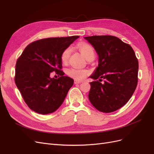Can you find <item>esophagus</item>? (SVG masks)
Wrapping results in <instances>:
<instances>
[{"mask_svg": "<svg viewBox=\"0 0 154 154\" xmlns=\"http://www.w3.org/2000/svg\"><path fill=\"white\" fill-rule=\"evenodd\" d=\"M82 82V81H79V80H74V83H75V84H79V83H81Z\"/></svg>", "mask_w": 154, "mask_h": 154, "instance_id": "esophagus-1", "label": "esophagus"}]
</instances>
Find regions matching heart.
Returning a JSON list of instances; mask_svg holds the SVG:
<instances>
[{
  "instance_id": "heart-1",
  "label": "heart",
  "mask_w": 154,
  "mask_h": 154,
  "mask_svg": "<svg viewBox=\"0 0 154 154\" xmlns=\"http://www.w3.org/2000/svg\"><path fill=\"white\" fill-rule=\"evenodd\" d=\"M78 49L80 51L82 54L88 60L92 57H94L95 53L94 48L89 44L87 43H80L78 45ZM71 54V48L67 47L65 49L60 56V60L62 63H66L68 62L70 56ZM67 74L72 78L78 80H81L84 78L88 74V70L84 69H78L75 67L69 68L67 70Z\"/></svg>"
}]
</instances>
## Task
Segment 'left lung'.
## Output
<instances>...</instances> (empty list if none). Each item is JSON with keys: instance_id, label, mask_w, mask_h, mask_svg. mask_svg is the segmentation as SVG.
I'll return each mask as SVG.
<instances>
[{"instance_id": "left-lung-1", "label": "left lung", "mask_w": 154, "mask_h": 154, "mask_svg": "<svg viewBox=\"0 0 154 154\" xmlns=\"http://www.w3.org/2000/svg\"><path fill=\"white\" fill-rule=\"evenodd\" d=\"M84 38L94 47L99 57L98 67L91 76L95 80L90 83L88 98L97 110L112 112L127 103L136 90L137 58L131 46L116 36L96 35Z\"/></svg>"}]
</instances>
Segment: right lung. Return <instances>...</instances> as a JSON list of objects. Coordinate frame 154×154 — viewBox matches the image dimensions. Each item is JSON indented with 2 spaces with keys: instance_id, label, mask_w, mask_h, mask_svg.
<instances>
[{
  "instance_id": "right-lung-1",
  "label": "right lung",
  "mask_w": 154,
  "mask_h": 154,
  "mask_svg": "<svg viewBox=\"0 0 154 154\" xmlns=\"http://www.w3.org/2000/svg\"><path fill=\"white\" fill-rule=\"evenodd\" d=\"M78 36L36 40L27 45L17 60L15 82L27 105L40 114L52 113L61 106L74 83L65 76L60 56ZM60 77L51 79L52 73Z\"/></svg>"
}]
</instances>
